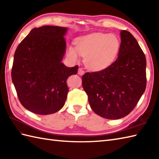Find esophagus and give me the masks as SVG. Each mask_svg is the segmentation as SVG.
<instances>
[{"mask_svg": "<svg viewBox=\"0 0 159 159\" xmlns=\"http://www.w3.org/2000/svg\"><path fill=\"white\" fill-rule=\"evenodd\" d=\"M84 73H85V72H84L82 68H79V70H78V74H79V75H83Z\"/></svg>", "mask_w": 159, "mask_h": 159, "instance_id": "1", "label": "esophagus"}]
</instances>
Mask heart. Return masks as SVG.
Segmentation results:
<instances>
[{
    "instance_id": "obj_1",
    "label": "heart",
    "mask_w": 159,
    "mask_h": 159,
    "mask_svg": "<svg viewBox=\"0 0 159 159\" xmlns=\"http://www.w3.org/2000/svg\"><path fill=\"white\" fill-rule=\"evenodd\" d=\"M120 47V39L116 35L94 33L78 38L75 42V49L70 47L68 54L74 60L79 59V54L84 57V62L89 69L100 70L113 62Z\"/></svg>"
}]
</instances>
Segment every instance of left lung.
Instances as JSON below:
<instances>
[{
  "label": "left lung",
  "mask_w": 159,
  "mask_h": 159,
  "mask_svg": "<svg viewBox=\"0 0 159 159\" xmlns=\"http://www.w3.org/2000/svg\"><path fill=\"white\" fill-rule=\"evenodd\" d=\"M116 61L98 72H86L83 87L94 113L106 119L117 120L129 114L146 87V59L136 39L121 30Z\"/></svg>",
  "instance_id": "obj_1"
}]
</instances>
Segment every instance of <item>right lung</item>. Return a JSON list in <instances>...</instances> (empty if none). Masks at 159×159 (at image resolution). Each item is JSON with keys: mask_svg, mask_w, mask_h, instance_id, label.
<instances>
[{"mask_svg": "<svg viewBox=\"0 0 159 159\" xmlns=\"http://www.w3.org/2000/svg\"><path fill=\"white\" fill-rule=\"evenodd\" d=\"M67 28L43 26L32 29L14 54L11 79L22 105L39 115L56 113L64 106L69 88L67 79L79 66L61 62Z\"/></svg>", "mask_w": 159, "mask_h": 159, "instance_id": "1", "label": "right lung"}]
</instances>
